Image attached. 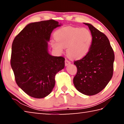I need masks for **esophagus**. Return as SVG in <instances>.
Here are the masks:
<instances>
[{
    "instance_id": "1",
    "label": "esophagus",
    "mask_w": 124,
    "mask_h": 124,
    "mask_svg": "<svg viewBox=\"0 0 124 124\" xmlns=\"http://www.w3.org/2000/svg\"><path fill=\"white\" fill-rule=\"evenodd\" d=\"M70 64V61H68V60H65V65H66V66H68V65Z\"/></svg>"
}]
</instances>
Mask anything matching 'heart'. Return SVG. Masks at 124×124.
I'll return each mask as SVG.
<instances>
[{
	"label": "heart",
	"mask_w": 124,
	"mask_h": 124,
	"mask_svg": "<svg viewBox=\"0 0 124 124\" xmlns=\"http://www.w3.org/2000/svg\"><path fill=\"white\" fill-rule=\"evenodd\" d=\"M54 37L57 42H51L52 47L59 53L63 52L64 48H67L69 56L76 59L86 55L93 40L92 33L88 29L71 26L58 29Z\"/></svg>",
	"instance_id": "heart-1"
}]
</instances>
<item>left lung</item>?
Wrapping results in <instances>:
<instances>
[{"instance_id": "1", "label": "left lung", "mask_w": 124, "mask_h": 124, "mask_svg": "<svg viewBox=\"0 0 124 124\" xmlns=\"http://www.w3.org/2000/svg\"><path fill=\"white\" fill-rule=\"evenodd\" d=\"M93 37L90 51L83 58L75 61L77 73L73 83L78 91L85 95H96L104 89L113 74L114 51L107 37L89 23Z\"/></svg>"}]
</instances>
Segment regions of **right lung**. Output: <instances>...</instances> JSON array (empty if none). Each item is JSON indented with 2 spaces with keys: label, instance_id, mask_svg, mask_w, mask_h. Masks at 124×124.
<instances>
[{
  "label": "right lung",
  "instance_id": "right-lung-1",
  "mask_svg": "<svg viewBox=\"0 0 124 124\" xmlns=\"http://www.w3.org/2000/svg\"><path fill=\"white\" fill-rule=\"evenodd\" d=\"M59 26L54 20L31 23L12 43L10 63L15 81L31 97L49 95L55 84L56 74L64 68L65 58L48 52L47 41L52 31Z\"/></svg>",
  "mask_w": 124,
  "mask_h": 124
}]
</instances>
